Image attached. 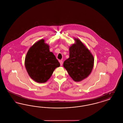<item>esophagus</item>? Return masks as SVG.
Listing matches in <instances>:
<instances>
[{
    "label": "esophagus",
    "mask_w": 123,
    "mask_h": 123,
    "mask_svg": "<svg viewBox=\"0 0 123 123\" xmlns=\"http://www.w3.org/2000/svg\"><path fill=\"white\" fill-rule=\"evenodd\" d=\"M59 62H60V65H61V66H62V64H63V61H62V60H60V61H59Z\"/></svg>",
    "instance_id": "esophagus-1"
}]
</instances>
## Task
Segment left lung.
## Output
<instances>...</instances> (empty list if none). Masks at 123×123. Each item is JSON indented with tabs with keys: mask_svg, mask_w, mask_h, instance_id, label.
<instances>
[{
	"mask_svg": "<svg viewBox=\"0 0 123 123\" xmlns=\"http://www.w3.org/2000/svg\"><path fill=\"white\" fill-rule=\"evenodd\" d=\"M69 48L70 57L65 60L63 66L70 76L75 82L87 78L94 67V59L89 50L78 39Z\"/></svg>",
	"mask_w": 123,
	"mask_h": 123,
	"instance_id": "8db88e82",
	"label": "left lung"
}]
</instances>
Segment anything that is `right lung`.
I'll return each instance as SVG.
<instances>
[{
    "label": "right lung",
    "instance_id": "obj_1",
    "mask_svg": "<svg viewBox=\"0 0 123 123\" xmlns=\"http://www.w3.org/2000/svg\"><path fill=\"white\" fill-rule=\"evenodd\" d=\"M25 66L29 76L35 81L44 83L51 77L60 63L44 39L37 41L29 50Z\"/></svg>",
    "mask_w": 123,
    "mask_h": 123
}]
</instances>
